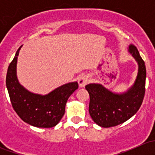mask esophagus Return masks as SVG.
Segmentation results:
<instances>
[{
    "label": "esophagus",
    "mask_w": 155,
    "mask_h": 155,
    "mask_svg": "<svg viewBox=\"0 0 155 155\" xmlns=\"http://www.w3.org/2000/svg\"><path fill=\"white\" fill-rule=\"evenodd\" d=\"M88 82H89V79H88V76H81V77H79V80H78L79 86L82 87H85V85L88 83Z\"/></svg>",
    "instance_id": "34e87169"
}]
</instances>
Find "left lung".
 <instances>
[{
    "label": "left lung",
    "mask_w": 155,
    "mask_h": 155,
    "mask_svg": "<svg viewBox=\"0 0 155 155\" xmlns=\"http://www.w3.org/2000/svg\"><path fill=\"white\" fill-rule=\"evenodd\" d=\"M129 52L138 63V74L134 85L123 94L112 93L100 84H88L85 89L90 96L89 114L93 121L103 127H115L125 122L139 110L145 91L146 69L144 61L134 45Z\"/></svg>",
    "instance_id": "1"
}]
</instances>
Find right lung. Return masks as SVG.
<instances>
[{
  "mask_svg": "<svg viewBox=\"0 0 155 155\" xmlns=\"http://www.w3.org/2000/svg\"><path fill=\"white\" fill-rule=\"evenodd\" d=\"M8 67L6 85L12 108L25 122L37 127L48 128L57 125L64 116L69 97L79 87L77 82H70L54 89L46 95L28 91L18 82L16 64L19 50Z\"/></svg>",
  "mask_w": 155,
  "mask_h": 155,
  "instance_id": "right-lung-1",
  "label": "right lung"
}]
</instances>
